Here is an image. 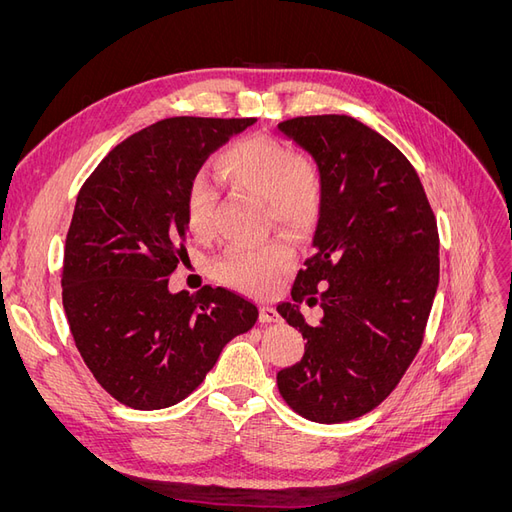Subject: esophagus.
I'll return each mask as SVG.
<instances>
[{
    "label": "esophagus",
    "instance_id": "obj_1",
    "mask_svg": "<svg viewBox=\"0 0 512 512\" xmlns=\"http://www.w3.org/2000/svg\"><path fill=\"white\" fill-rule=\"evenodd\" d=\"M260 322H262V324L280 322V314H277L271 305H262V307H260Z\"/></svg>",
    "mask_w": 512,
    "mask_h": 512
}]
</instances>
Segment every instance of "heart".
Returning a JSON list of instances; mask_svg holds the SVG:
<instances>
[{"label":"heart","instance_id":"b5f03b06","mask_svg":"<svg viewBox=\"0 0 512 512\" xmlns=\"http://www.w3.org/2000/svg\"><path fill=\"white\" fill-rule=\"evenodd\" d=\"M215 166L232 188L262 198L269 224L292 235H305L314 228L322 207V175L312 158L297 156L275 138L250 136L220 153ZM185 222L196 237L211 232V196L205 183L192 188ZM292 258V243L286 237H271L254 247H228L215 262V275L232 288L267 294Z\"/></svg>","mask_w":512,"mask_h":512}]
</instances>
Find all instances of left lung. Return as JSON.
<instances>
[{
	"label": "left lung",
	"instance_id": "1",
	"mask_svg": "<svg viewBox=\"0 0 512 512\" xmlns=\"http://www.w3.org/2000/svg\"><path fill=\"white\" fill-rule=\"evenodd\" d=\"M322 175L314 256L277 312L307 339L303 359L277 371L286 404L316 423H344L391 395L423 344L436 297L438 226L414 166L348 115L277 123ZM318 302L307 325L298 303Z\"/></svg>",
	"mask_w": 512,
	"mask_h": 512
}]
</instances>
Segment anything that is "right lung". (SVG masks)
Segmentation results:
<instances>
[{
    "label": "right lung",
    "instance_id": "1",
    "mask_svg": "<svg viewBox=\"0 0 512 512\" xmlns=\"http://www.w3.org/2000/svg\"><path fill=\"white\" fill-rule=\"evenodd\" d=\"M256 119L170 117L132 134L76 196L61 299L85 365L123 406L179 404L258 307L226 288L170 292L196 173Z\"/></svg>",
    "mask_w": 512,
    "mask_h": 512
}]
</instances>
